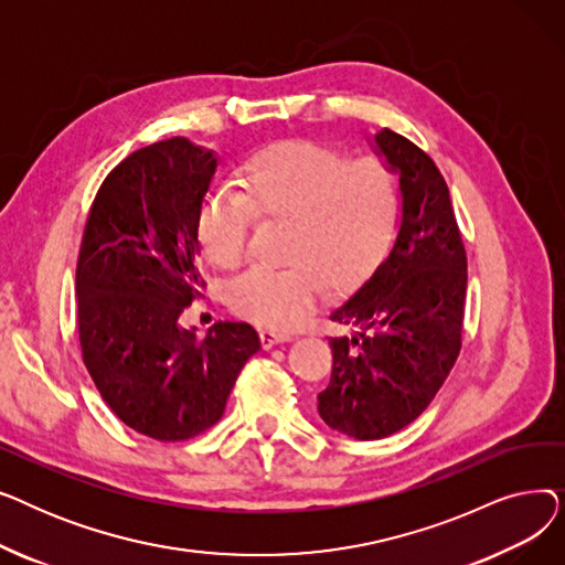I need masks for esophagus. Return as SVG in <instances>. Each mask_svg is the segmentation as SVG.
<instances>
[{"label": "esophagus", "instance_id": "1", "mask_svg": "<svg viewBox=\"0 0 565 565\" xmlns=\"http://www.w3.org/2000/svg\"><path fill=\"white\" fill-rule=\"evenodd\" d=\"M258 337H260L263 348H273V345L284 343V341L290 339L288 332H279V330H258Z\"/></svg>", "mask_w": 565, "mask_h": 565}]
</instances>
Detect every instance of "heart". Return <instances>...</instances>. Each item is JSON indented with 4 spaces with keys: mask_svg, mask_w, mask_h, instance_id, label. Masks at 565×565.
Masks as SVG:
<instances>
[{
    "mask_svg": "<svg viewBox=\"0 0 565 565\" xmlns=\"http://www.w3.org/2000/svg\"><path fill=\"white\" fill-rule=\"evenodd\" d=\"M237 192L205 196L196 231L207 260L237 270L260 220H281L286 265H256L231 288V307L265 328H292L328 284H358L387 243L396 215V175L377 156L350 158L313 141H281L241 169Z\"/></svg>",
    "mask_w": 565,
    "mask_h": 565,
    "instance_id": "obj_1",
    "label": "heart"
}]
</instances>
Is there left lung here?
<instances>
[{
  "instance_id": "8db88e82",
  "label": "left lung",
  "mask_w": 565,
  "mask_h": 565,
  "mask_svg": "<svg viewBox=\"0 0 565 565\" xmlns=\"http://www.w3.org/2000/svg\"><path fill=\"white\" fill-rule=\"evenodd\" d=\"M377 153L398 173L396 243L369 281L332 311L352 328L330 339L332 377L318 414L354 439H382L412 424L451 373L462 345L467 254L449 188L419 146L384 128Z\"/></svg>"
}]
</instances>
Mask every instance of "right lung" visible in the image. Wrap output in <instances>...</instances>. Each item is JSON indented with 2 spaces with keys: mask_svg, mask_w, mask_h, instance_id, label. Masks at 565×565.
<instances>
[{
  "mask_svg": "<svg viewBox=\"0 0 565 565\" xmlns=\"http://www.w3.org/2000/svg\"><path fill=\"white\" fill-rule=\"evenodd\" d=\"M217 158L185 137L139 148L103 181L77 256L84 366L111 412L158 441L215 426L245 362L260 350L247 322L181 328L203 295L196 220Z\"/></svg>",
  "mask_w": 565,
  "mask_h": 565,
  "instance_id": "right-lung-1",
  "label": "right lung"
}]
</instances>
